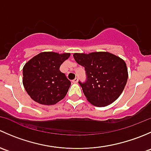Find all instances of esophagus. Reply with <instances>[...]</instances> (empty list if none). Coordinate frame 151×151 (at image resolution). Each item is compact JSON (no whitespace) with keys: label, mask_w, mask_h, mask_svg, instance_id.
Instances as JSON below:
<instances>
[{"label":"esophagus","mask_w":151,"mask_h":151,"mask_svg":"<svg viewBox=\"0 0 151 151\" xmlns=\"http://www.w3.org/2000/svg\"><path fill=\"white\" fill-rule=\"evenodd\" d=\"M78 82V78H75L74 80H72V83H77Z\"/></svg>","instance_id":"34e87169"}]
</instances>
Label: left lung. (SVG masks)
<instances>
[{"label":"left lung","mask_w":151,"mask_h":151,"mask_svg":"<svg viewBox=\"0 0 151 151\" xmlns=\"http://www.w3.org/2000/svg\"><path fill=\"white\" fill-rule=\"evenodd\" d=\"M73 56L85 67L87 81L79 83L91 104L106 106L121 96L128 80L127 67L122 58L108 52L74 53Z\"/></svg>","instance_id":"8db88e82"}]
</instances>
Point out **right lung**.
Here are the masks:
<instances>
[{
  "instance_id": "1",
  "label": "right lung",
  "mask_w": 151,
  "mask_h": 151,
  "mask_svg": "<svg viewBox=\"0 0 151 151\" xmlns=\"http://www.w3.org/2000/svg\"><path fill=\"white\" fill-rule=\"evenodd\" d=\"M70 55L43 52L25 63L22 68V83L33 101L53 105L66 96L71 82L60 71V66Z\"/></svg>"
}]
</instances>
